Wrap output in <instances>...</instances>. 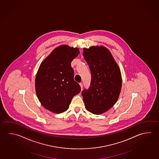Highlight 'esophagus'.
<instances>
[{"label":"esophagus","mask_w":159,"mask_h":159,"mask_svg":"<svg viewBox=\"0 0 159 159\" xmlns=\"http://www.w3.org/2000/svg\"><path fill=\"white\" fill-rule=\"evenodd\" d=\"M80 86L81 87V89L82 90V89H83V84L82 83H80Z\"/></svg>","instance_id":"obj_1"}]
</instances>
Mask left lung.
<instances>
[{"label": "left lung", "instance_id": "1", "mask_svg": "<svg viewBox=\"0 0 159 159\" xmlns=\"http://www.w3.org/2000/svg\"><path fill=\"white\" fill-rule=\"evenodd\" d=\"M83 52L92 75L90 87L81 92L84 102L88 111L102 114L111 108L119 97L122 87L120 67L105 47L85 48Z\"/></svg>", "mask_w": 159, "mask_h": 159}]
</instances>
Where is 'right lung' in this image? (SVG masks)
I'll return each instance as SVG.
<instances>
[{
    "label": "right lung",
    "mask_w": 159,
    "mask_h": 159,
    "mask_svg": "<svg viewBox=\"0 0 159 159\" xmlns=\"http://www.w3.org/2000/svg\"><path fill=\"white\" fill-rule=\"evenodd\" d=\"M79 52L78 48L61 45L40 65L35 79L36 92L40 103L48 111L55 113L66 111L73 98L80 92L71 66Z\"/></svg>",
    "instance_id": "right-lung-1"
}]
</instances>
